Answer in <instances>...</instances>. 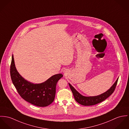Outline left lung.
Masks as SVG:
<instances>
[{
	"label": "left lung",
	"mask_w": 129,
	"mask_h": 129,
	"mask_svg": "<svg viewBox=\"0 0 129 129\" xmlns=\"http://www.w3.org/2000/svg\"><path fill=\"white\" fill-rule=\"evenodd\" d=\"M119 78H117L114 84L106 91L101 94L100 95L94 96H85L80 94L77 90L69 83V85L71 89L74 97L76 101L79 104L84 106L93 105L99 103L103 100L108 98L110 95H111L114 91L116 86L117 85Z\"/></svg>",
	"instance_id": "left-lung-1"
}]
</instances>
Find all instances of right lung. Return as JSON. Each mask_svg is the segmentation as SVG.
I'll use <instances>...</instances> for the list:
<instances>
[{
	"label": "right lung",
	"instance_id": "add662e5",
	"mask_svg": "<svg viewBox=\"0 0 129 129\" xmlns=\"http://www.w3.org/2000/svg\"><path fill=\"white\" fill-rule=\"evenodd\" d=\"M10 75L12 83L20 95L24 100L39 107L47 106L54 101L57 83L63 77L62 74H58L42 83H31L17 71L13 55L10 66Z\"/></svg>",
	"mask_w": 129,
	"mask_h": 129
}]
</instances>
